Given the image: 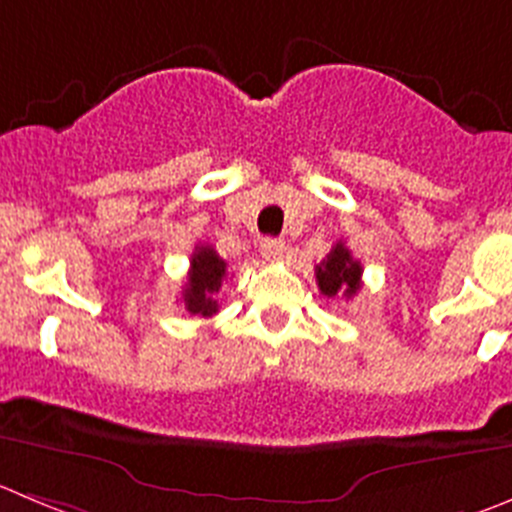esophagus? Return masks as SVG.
<instances>
[{
  "label": "esophagus",
  "mask_w": 512,
  "mask_h": 512,
  "mask_svg": "<svg viewBox=\"0 0 512 512\" xmlns=\"http://www.w3.org/2000/svg\"><path fill=\"white\" fill-rule=\"evenodd\" d=\"M286 253V243L281 241V238H266L264 243H261V256H264L266 261H281L284 259Z\"/></svg>",
  "instance_id": "34e87169"
}]
</instances>
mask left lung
<instances>
[{
	"mask_svg": "<svg viewBox=\"0 0 512 512\" xmlns=\"http://www.w3.org/2000/svg\"><path fill=\"white\" fill-rule=\"evenodd\" d=\"M316 284L321 294L329 299L334 296L352 299L362 289V264L354 259L352 251L342 241L334 243L326 259L316 266Z\"/></svg>",
	"mask_w": 512,
	"mask_h": 512,
	"instance_id": "left-lung-1",
	"label": "left lung"
}]
</instances>
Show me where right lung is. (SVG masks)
<instances>
[{
  "instance_id": "obj_1",
  "label": "right lung",
  "mask_w": 512,
  "mask_h": 512,
  "mask_svg": "<svg viewBox=\"0 0 512 512\" xmlns=\"http://www.w3.org/2000/svg\"><path fill=\"white\" fill-rule=\"evenodd\" d=\"M226 279V261L211 246H196L191 259V271L183 286V304L186 311L198 316H213L218 311L216 294Z\"/></svg>"
}]
</instances>
